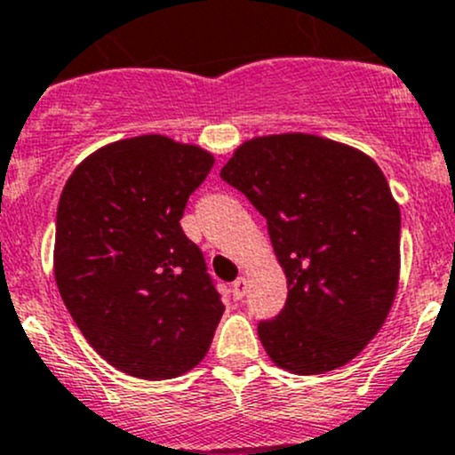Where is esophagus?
Here are the masks:
<instances>
[{
  "mask_svg": "<svg viewBox=\"0 0 455 455\" xmlns=\"http://www.w3.org/2000/svg\"><path fill=\"white\" fill-rule=\"evenodd\" d=\"M246 291H249V279H246L244 275H240V277L233 282V295H235V299H242V297L246 295Z\"/></svg>",
  "mask_w": 455,
  "mask_h": 455,
  "instance_id": "34e87169",
  "label": "esophagus"
}]
</instances>
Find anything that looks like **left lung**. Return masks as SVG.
<instances>
[{
	"label": "left lung",
	"mask_w": 455,
	"mask_h": 455,
	"mask_svg": "<svg viewBox=\"0 0 455 455\" xmlns=\"http://www.w3.org/2000/svg\"><path fill=\"white\" fill-rule=\"evenodd\" d=\"M266 218L288 299L257 334L277 368L323 374L350 363L392 310L401 209L363 151L315 134L244 140L220 172Z\"/></svg>",
	"instance_id": "8db88e82"
}]
</instances>
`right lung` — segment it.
<instances>
[{
    "instance_id": "1",
    "label": "right lung",
    "mask_w": 455,
    "mask_h": 455,
    "mask_svg": "<svg viewBox=\"0 0 455 455\" xmlns=\"http://www.w3.org/2000/svg\"><path fill=\"white\" fill-rule=\"evenodd\" d=\"M215 158L163 134L109 142L61 191L54 279L92 347L125 374L176 379L209 352L224 304L180 227Z\"/></svg>"
}]
</instances>
